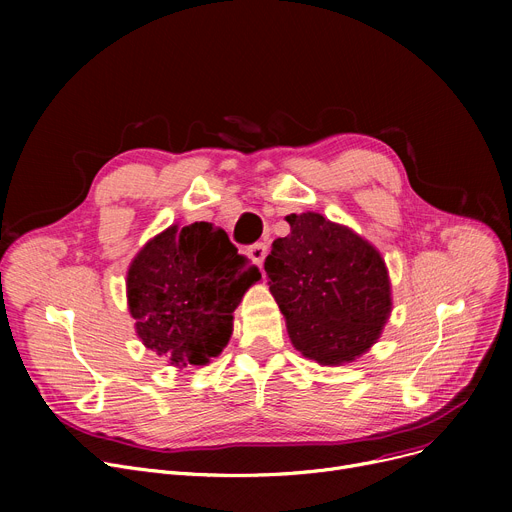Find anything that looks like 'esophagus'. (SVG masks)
<instances>
[{"label": "esophagus", "mask_w": 512, "mask_h": 512, "mask_svg": "<svg viewBox=\"0 0 512 512\" xmlns=\"http://www.w3.org/2000/svg\"><path fill=\"white\" fill-rule=\"evenodd\" d=\"M249 257L253 259V263L255 265H263V261H265V257H267V245H263V242H257V245H253L251 249H249Z\"/></svg>", "instance_id": "esophagus-1"}]
</instances>
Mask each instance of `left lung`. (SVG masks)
<instances>
[{"instance_id":"1","label":"left lung","mask_w":512,"mask_h":512,"mask_svg":"<svg viewBox=\"0 0 512 512\" xmlns=\"http://www.w3.org/2000/svg\"><path fill=\"white\" fill-rule=\"evenodd\" d=\"M290 234L265 259L290 342L319 365L353 363L378 342L392 313L382 253L321 213L286 215Z\"/></svg>"}]
</instances>
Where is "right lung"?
I'll return each mask as SVG.
<instances>
[{
	"instance_id": "obj_1",
	"label": "right lung",
	"mask_w": 512,
	"mask_h": 512,
	"mask_svg": "<svg viewBox=\"0 0 512 512\" xmlns=\"http://www.w3.org/2000/svg\"><path fill=\"white\" fill-rule=\"evenodd\" d=\"M261 280L228 234L209 222L172 224L126 272L128 311L145 348L170 365H207L230 336L234 309Z\"/></svg>"
}]
</instances>
